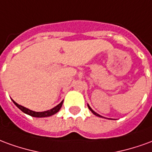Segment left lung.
Returning a JSON list of instances; mask_svg holds the SVG:
<instances>
[{
  "instance_id": "left-lung-1",
  "label": "left lung",
  "mask_w": 152,
  "mask_h": 152,
  "mask_svg": "<svg viewBox=\"0 0 152 152\" xmlns=\"http://www.w3.org/2000/svg\"><path fill=\"white\" fill-rule=\"evenodd\" d=\"M88 107H89V110H90V111H91V112H92L93 113H94V114L95 115H97V116H100V117H102V116H101V115H99L98 114V113H96L95 112H94V111H93L92 109H91V107H89V105H88Z\"/></svg>"
}]
</instances>
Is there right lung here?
Instances as JSON below:
<instances>
[{
	"instance_id": "right-lung-1",
	"label": "right lung",
	"mask_w": 152,
	"mask_h": 152,
	"mask_svg": "<svg viewBox=\"0 0 152 152\" xmlns=\"http://www.w3.org/2000/svg\"><path fill=\"white\" fill-rule=\"evenodd\" d=\"M15 105L18 107V108L21 110L22 112H24L26 114L29 115L31 116H33V117H47V116H50V115H53V114H55L57 112H58L60 110V108L62 107V105H63V101L60 102L58 105H57L55 107L53 108L50 109L49 111H46V112H33V111H31L29 109L26 108L24 107H23L21 105H18V103H16L15 101H13Z\"/></svg>"
}]
</instances>
